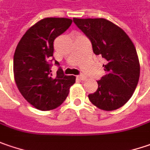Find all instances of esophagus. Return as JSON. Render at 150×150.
<instances>
[{"label":"esophagus","instance_id":"1","mask_svg":"<svg viewBox=\"0 0 150 150\" xmlns=\"http://www.w3.org/2000/svg\"><path fill=\"white\" fill-rule=\"evenodd\" d=\"M78 79H80V80H82V81H85L87 79V78L84 75H82V74H81V75H79V76H78Z\"/></svg>","mask_w":150,"mask_h":150}]
</instances>
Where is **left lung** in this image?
Returning a JSON list of instances; mask_svg holds the SVG:
<instances>
[{
	"label": "left lung",
	"instance_id": "1",
	"mask_svg": "<svg viewBox=\"0 0 150 150\" xmlns=\"http://www.w3.org/2000/svg\"><path fill=\"white\" fill-rule=\"evenodd\" d=\"M89 39L96 56L105 60V75L97 81L98 88L88 94L91 103L104 110L124 105L138 85L140 66L134 45L123 30L104 18H73Z\"/></svg>",
	"mask_w": 150,
	"mask_h": 150
}]
</instances>
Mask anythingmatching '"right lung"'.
Returning <instances> with one entry per match:
<instances>
[{"mask_svg":"<svg viewBox=\"0 0 150 150\" xmlns=\"http://www.w3.org/2000/svg\"><path fill=\"white\" fill-rule=\"evenodd\" d=\"M72 20L46 18L36 23L20 40L13 57V71L20 93L29 104L40 110L60 106L75 83L59 67L56 75L51 72L54 40L71 26ZM59 66V62L55 61Z\"/></svg>","mask_w":150,"mask_h":150,"instance_id":"add662e5","label":"right lung"}]
</instances>
